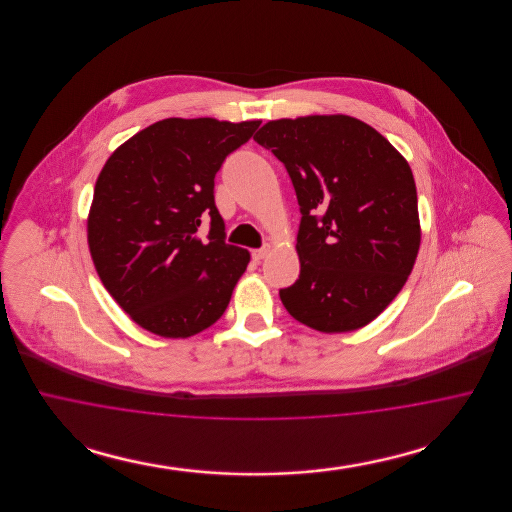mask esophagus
I'll list each match as a JSON object with an SVG mask.
<instances>
[{
	"instance_id": "esophagus-1",
	"label": "esophagus",
	"mask_w": 512,
	"mask_h": 512,
	"mask_svg": "<svg viewBox=\"0 0 512 512\" xmlns=\"http://www.w3.org/2000/svg\"><path fill=\"white\" fill-rule=\"evenodd\" d=\"M268 251H270V245H265V247H261V249H253V251H251V257H253L255 263H259V261H263V259L267 257Z\"/></svg>"
}]
</instances>
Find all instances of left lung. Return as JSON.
<instances>
[{
  "mask_svg": "<svg viewBox=\"0 0 512 512\" xmlns=\"http://www.w3.org/2000/svg\"><path fill=\"white\" fill-rule=\"evenodd\" d=\"M253 140L284 163L301 211L299 278L280 290L286 311L326 334L363 328L401 292L418 255L409 163L347 115L270 121Z\"/></svg>",
  "mask_w": 512,
  "mask_h": 512,
  "instance_id": "8db88e82",
  "label": "left lung"
}]
</instances>
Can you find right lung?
<instances>
[{
  "label": "right lung",
  "instance_id": "1",
  "mask_svg": "<svg viewBox=\"0 0 512 512\" xmlns=\"http://www.w3.org/2000/svg\"><path fill=\"white\" fill-rule=\"evenodd\" d=\"M261 121L165 119L101 169L88 245L105 290L161 338H190L226 311L249 251L226 244L215 174ZM210 220L207 241L198 226Z\"/></svg>",
  "mask_w": 512,
  "mask_h": 512
}]
</instances>
